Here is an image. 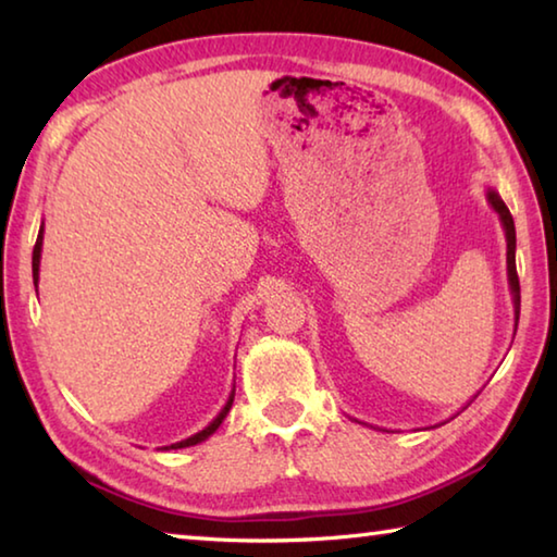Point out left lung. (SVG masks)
<instances>
[{
    "mask_svg": "<svg viewBox=\"0 0 557 557\" xmlns=\"http://www.w3.org/2000/svg\"><path fill=\"white\" fill-rule=\"evenodd\" d=\"M486 201L498 213V221H502L504 233H506V275H508V289H511V301H513V334H516L518 314H521V285H518V275H516V225L496 188L492 186L486 188Z\"/></svg>",
    "mask_w": 557,
    "mask_h": 557,
    "instance_id": "1",
    "label": "left lung"
}]
</instances>
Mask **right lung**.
I'll use <instances>...</instances> for the list:
<instances>
[{
	"label": "right lung",
	"mask_w": 557,
	"mask_h": 557,
	"mask_svg": "<svg viewBox=\"0 0 557 557\" xmlns=\"http://www.w3.org/2000/svg\"><path fill=\"white\" fill-rule=\"evenodd\" d=\"M41 248H44V223H41V228H39V238H36V245H34V256H32V272H34V287L39 285V265H41ZM233 398H235V385H233V391H231V395H228V400H225V405L221 408V412L215 414V418L209 422V425H206L201 432H196V435H191V437H186V440H182V442H174V445H169V447H164V449H184V447H194V445H199V442H203V440H209L215 430L221 428V422L225 420V414H228V410H231V405H233Z\"/></svg>",
	"instance_id": "obj_1"
}]
</instances>
